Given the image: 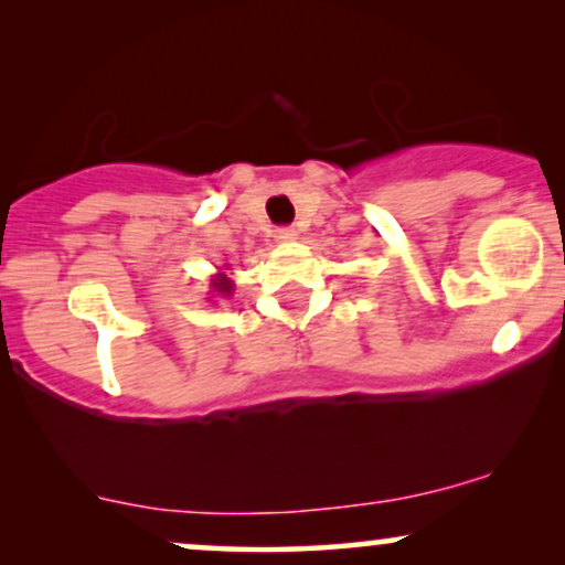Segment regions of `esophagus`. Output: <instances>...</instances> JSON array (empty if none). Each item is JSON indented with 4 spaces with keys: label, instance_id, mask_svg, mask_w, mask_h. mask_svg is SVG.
<instances>
[{
    "label": "esophagus",
    "instance_id": "1",
    "mask_svg": "<svg viewBox=\"0 0 565 565\" xmlns=\"http://www.w3.org/2000/svg\"><path fill=\"white\" fill-rule=\"evenodd\" d=\"M276 238L278 242H295L297 231L295 228H276Z\"/></svg>",
    "mask_w": 565,
    "mask_h": 565
}]
</instances>
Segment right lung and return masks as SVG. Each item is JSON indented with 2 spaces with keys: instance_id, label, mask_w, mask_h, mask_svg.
Segmentation results:
<instances>
[{
  "instance_id": "1",
  "label": "right lung",
  "mask_w": 565,
  "mask_h": 565,
  "mask_svg": "<svg viewBox=\"0 0 565 565\" xmlns=\"http://www.w3.org/2000/svg\"><path fill=\"white\" fill-rule=\"evenodd\" d=\"M212 289L217 291V295H223V297H228L231 291H233V284H231V278L225 276V274H217L215 278H212Z\"/></svg>"
}]
</instances>
